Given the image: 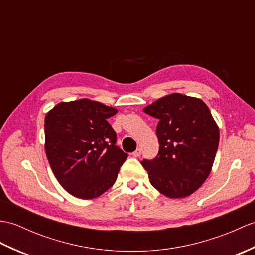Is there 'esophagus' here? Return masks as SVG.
Segmentation results:
<instances>
[{"mask_svg":"<svg viewBox=\"0 0 255 255\" xmlns=\"http://www.w3.org/2000/svg\"><path fill=\"white\" fill-rule=\"evenodd\" d=\"M132 155H133L134 157H140V156H141V150H140V149H137V150H135V151L132 153Z\"/></svg>","mask_w":255,"mask_h":255,"instance_id":"obj_1","label":"esophagus"}]
</instances>
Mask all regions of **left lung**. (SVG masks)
Returning <instances> with one entry per match:
<instances>
[{"mask_svg": "<svg viewBox=\"0 0 255 255\" xmlns=\"http://www.w3.org/2000/svg\"><path fill=\"white\" fill-rule=\"evenodd\" d=\"M158 120L154 159L141 162L151 185L165 197L186 198L203 185L214 163L220 129L202 100L171 93L144 108Z\"/></svg>", "mask_w": 255, "mask_h": 255, "instance_id": "1", "label": "left lung"}]
</instances>
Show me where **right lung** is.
<instances>
[{"mask_svg":"<svg viewBox=\"0 0 255 255\" xmlns=\"http://www.w3.org/2000/svg\"><path fill=\"white\" fill-rule=\"evenodd\" d=\"M117 110L89 99L61 102L44 120L45 153L61 186L79 199L100 197L114 185L127 153L115 145L108 118Z\"/></svg>","mask_w":255,"mask_h":255,"instance_id":"right-lung-1","label":"right lung"}]
</instances>
